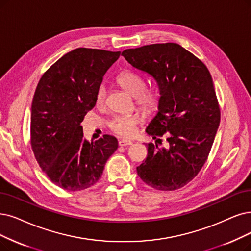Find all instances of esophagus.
Wrapping results in <instances>:
<instances>
[{"label": "esophagus", "instance_id": "1", "mask_svg": "<svg viewBox=\"0 0 251 251\" xmlns=\"http://www.w3.org/2000/svg\"><path fill=\"white\" fill-rule=\"evenodd\" d=\"M132 144H133V142L129 141V140H125V139H123V140H119V141H118V145L122 146V147L128 146V145H132Z\"/></svg>", "mask_w": 251, "mask_h": 251}]
</instances>
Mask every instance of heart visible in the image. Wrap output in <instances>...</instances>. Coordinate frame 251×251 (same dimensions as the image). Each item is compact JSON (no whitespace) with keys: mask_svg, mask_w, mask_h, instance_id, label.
Masks as SVG:
<instances>
[{"mask_svg":"<svg viewBox=\"0 0 251 251\" xmlns=\"http://www.w3.org/2000/svg\"><path fill=\"white\" fill-rule=\"evenodd\" d=\"M117 82L124 89L136 98L138 105L142 109L151 110L157 103V93L153 89H144L145 80L141 75L132 71H125L117 77ZM106 99V87L101 85L96 94V104L102 106ZM138 115L116 116L109 123L112 131L120 136L131 138L136 134V126L139 123Z\"/></svg>","mask_w":251,"mask_h":251,"instance_id":"heart-1","label":"heart"}]
</instances>
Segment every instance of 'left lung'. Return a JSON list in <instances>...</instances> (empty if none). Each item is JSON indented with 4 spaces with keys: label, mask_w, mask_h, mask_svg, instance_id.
<instances>
[{
    "label": "left lung",
    "mask_w": 251,
    "mask_h": 251,
    "mask_svg": "<svg viewBox=\"0 0 251 251\" xmlns=\"http://www.w3.org/2000/svg\"><path fill=\"white\" fill-rule=\"evenodd\" d=\"M122 55L156 82L157 112L145 132L152 139L166 133L168 141L163 148L147 144V157L137 173L155 189H178L204 166L219 126L212 77L199 58L176 43L126 49Z\"/></svg>",
    "instance_id": "1"
}]
</instances>
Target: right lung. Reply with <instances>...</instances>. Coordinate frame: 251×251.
Listing matches in <instances>:
<instances>
[{"label": "right lung", "mask_w": 251, "mask_h": 251, "mask_svg": "<svg viewBox=\"0 0 251 251\" xmlns=\"http://www.w3.org/2000/svg\"><path fill=\"white\" fill-rule=\"evenodd\" d=\"M120 52L76 48L40 79L31 110V144L43 171L58 187L77 192L99 181L117 139L104 135L88 142L80 126L96 105L103 77Z\"/></svg>", "instance_id": "obj_1"}]
</instances>
